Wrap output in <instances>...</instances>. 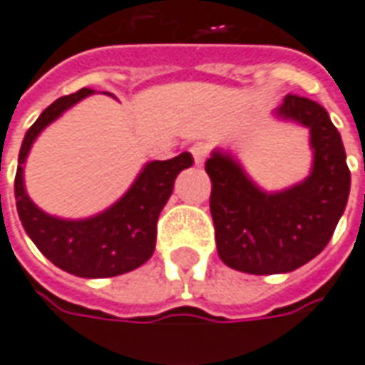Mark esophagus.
<instances>
[{
    "label": "esophagus",
    "mask_w": 365,
    "mask_h": 365,
    "mask_svg": "<svg viewBox=\"0 0 365 365\" xmlns=\"http://www.w3.org/2000/svg\"><path fill=\"white\" fill-rule=\"evenodd\" d=\"M192 155H194V161H195V165H204V161H206L207 158V147L204 143H195L192 149Z\"/></svg>",
    "instance_id": "34e87169"
}]
</instances>
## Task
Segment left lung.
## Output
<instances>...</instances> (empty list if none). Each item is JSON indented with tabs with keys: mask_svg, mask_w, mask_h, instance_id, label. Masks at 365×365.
<instances>
[{
	"mask_svg": "<svg viewBox=\"0 0 365 365\" xmlns=\"http://www.w3.org/2000/svg\"><path fill=\"white\" fill-rule=\"evenodd\" d=\"M277 117L311 133L313 168L305 182L283 192H264L242 165L212 151L210 212L222 262L248 274H279L303 267L331 240L349 195V168L341 135L327 110L305 96L287 95Z\"/></svg>",
	"mask_w": 365,
	"mask_h": 365,
	"instance_id": "left-lung-1",
	"label": "left lung"
}]
</instances>
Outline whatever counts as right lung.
Instances as JSON below:
<instances>
[{
    "mask_svg": "<svg viewBox=\"0 0 365 365\" xmlns=\"http://www.w3.org/2000/svg\"><path fill=\"white\" fill-rule=\"evenodd\" d=\"M95 91L54 101L28 129L19 149L16 173V206L24 230L38 250L58 269L84 279H105L135 270L147 262L155 250L158 218L168 204L178 173L192 168L194 158L185 151L168 161L147 163L129 192L105 212L84 220H64L42 212L24 187V163L36 137L64 110Z\"/></svg>",
    "mask_w": 365,
    "mask_h": 365,
    "instance_id": "right-lung-1",
    "label": "right lung"
}]
</instances>
